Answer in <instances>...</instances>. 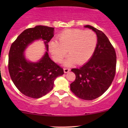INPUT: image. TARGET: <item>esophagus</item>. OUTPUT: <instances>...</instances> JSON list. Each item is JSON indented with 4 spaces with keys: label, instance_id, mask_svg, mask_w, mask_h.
I'll list each match as a JSON object with an SVG mask.
<instances>
[{
    "label": "esophagus",
    "instance_id": "esophagus-1",
    "mask_svg": "<svg viewBox=\"0 0 128 128\" xmlns=\"http://www.w3.org/2000/svg\"><path fill=\"white\" fill-rule=\"evenodd\" d=\"M69 71H70V68H64V73H68Z\"/></svg>",
    "mask_w": 128,
    "mask_h": 128
}]
</instances>
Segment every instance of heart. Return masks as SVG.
<instances>
[{"instance_id": "heart-1", "label": "heart", "mask_w": 128, "mask_h": 128, "mask_svg": "<svg viewBox=\"0 0 128 128\" xmlns=\"http://www.w3.org/2000/svg\"><path fill=\"white\" fill-rule=\"evenodd\" d=\"M56 40L49 42L50 52L54 61L61 62L67 50L69 56L64 64L68 66L75 62L82 64L88 61L98 42L97 36L93 31L79 29L64 30L58 35Z\"/></svg>"}]
</instances>
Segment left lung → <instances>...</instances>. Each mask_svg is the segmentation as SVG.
Listing matches in <instances>:
<instances>
[{
  "label": "left lung",
  "instance_id": "1",
  "mask_svg": "<svg viewBox=\"0 0 128 128\" xmlns=\"http://www.w3.org/2000/svg\"><path fill=\"white\" fill-rule=\"evenodd\" d=\"M96 32L98 42L89 61L79 68H72L76 79L70 90L78 98L92 100L102 96L111 86L116 74V54L104 32L90 25L85 26Z\"/></svg>",
  "mask_w": 128,
  "mask_h": 128
}]
</instances>
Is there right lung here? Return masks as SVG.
Instances as JSON below:
<instances>
[{
	"mask_svg": "<svg viewBox=\"0 0 128 128\" xmlns=\"http://www.w3.org/2000/svg\"><path fill=\"white\" fill-rule=\"evenodd\" d=\"M54 28L36 26L20 34L12 42L8 56V70L17 89L25 96L34 99L42 98L54 88V80L64 74V70L49 58L48 52L38 62L27 61L23 52L36 40L44 41L47 50L54 36Z\"/></svg>",
	"mask_w": 128,
	"mask_h": 128,
	"instance_id": "add662e5",
	"label": "right lung"
}]
</instances>
